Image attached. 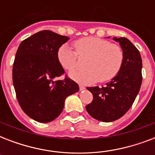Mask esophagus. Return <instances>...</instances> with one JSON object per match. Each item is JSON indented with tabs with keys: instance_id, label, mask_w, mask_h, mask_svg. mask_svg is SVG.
<instances>
[{
	"instance_id": "obj_1",
	"label": "esophagus",
	"mask_w": 155,
	"mask_h": 155,
	"mask_svg": "<svg viewBox=\"0 0 155 155\" xmlns=\"http://www.w3.org/2000/svg\"><path fill=\"white\" fill-rule=\"evenodd\" d=\"M85 87L84 86H82V85H80V91H82V90H84Z\"/></svg>"
}]
</instances>
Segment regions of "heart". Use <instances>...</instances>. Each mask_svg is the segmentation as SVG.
<instances>
[{"label":"heart","mask_w":155,"mask_h":155,"mask_svg":"<svg viewBox=\"0 0 155 155\" xmlns=\"http://www.w3.org/2000/svg\"><path fill=\"white\" fill-rule=\"evenodd\" d=\"M75 51L67 44L57 51V59L62 68L72 71L77 67L78 57L88 58L85 71H74L70 77L83 84L107 82L113 80L120 71L124 61V52L117 44L110 43L100 38H83L74 42Z\"/></svg>","instance_id":"obj_1"}]
</instances>
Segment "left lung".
I'll use <instances>...</instances> for the list:
<instances>
[{
    "label": "left lung",
    "mask_w": 155,
    "mask_h": 155,
    "mask_svg": "<svg viewBox=\"0 0 155 155\" xmlns=\"http://www.w3.org/2000/svg\"><path fill=\"white\" fill-rule=\"evenodd\" d=\"M120 43L124 61L120 71L105 86L87 87L93 96L86 110L92 117L110 122L127 113L134 102L142 85V61L139 51L126 38H113Z\"/></svg>",
    "instance_id": "1"
}]
</instances>
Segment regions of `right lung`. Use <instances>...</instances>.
Masks as SVG:
<instances>
[{"instance_id":"right-lung-1","label":"right lung","mask_w":155,"mask_h":155,"mask_svg":"<svg viewBox=\"0 0 155 155\" xmlns=\"http://www.w3.org/2000/svg\"><path fill=\"white\" fill-rule=\"evenodd\" d=\"M69 38L51 30H42L19 45L13 67L16 97L26 115L47 123L60 115L68 96L78 92L79 85L65 75L57 59L58 48Z\"/></svg>"}]
</instances>
